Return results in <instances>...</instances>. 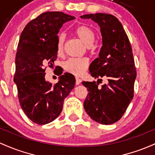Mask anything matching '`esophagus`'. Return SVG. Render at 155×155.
Instances as JSON below:
<instances>
[{
	"mask_svg": "<svg viewBox=\"0 0 155 155\" xmlns=\"http://www.w3.org/2000/svg\"><path fill=\"white\" fill-rule=\"evenodd\" d=\"M75 80H76V81H75V84L76 85H79L80 83H81V79L79 77H76Z\"/></svg>",
	"mask_w": 155,
	"mask_h": 155,
	"instance_id": "34e87169",
	"label": "esophagus"
}]
</instances>
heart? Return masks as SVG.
Wrapping results in <instances>:
<instances>
[{
	"label": "heart",
	"instance_id": "b5f03b06",
	"mask_svg": "<svg viewBox=\"0 0 155 155\" xmlns=\"http://www.w3.org/2000/svg\"><path fill=\"white\" fill-rule=\"evenodd\" d=\"M73 32L84 44L88 46L92 45L95 38V34L90 27L86 25H77ZM65 37L63 34H58L56 41V50L58 54H61L64 50V45ZM88 61L84 58H69L64 64V68L69 72L75 75H81L87 69Z\"/></svg>",
	"mask_w": 155,
	"mask_h": 155
}]
</instances>
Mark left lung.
<instances>
[{
  "instance_id": "1",
  "label": "left lung",
  "mask_w": 155,
  "mask_h": 155,
  "mask_svg": "<svg viewBox=\"0 0 155 155\" xmlns=\"http://www.w3.org/2000/svg\"><path fill=\"white\" fill-rule=\"evenodd\" d=\"M98 23L102 46L99 58L92 61L89 72L92 77L108 83L101 87L96 83L83 81L88 94L84 101L85 110L97 122L111 124L122 117L134 96L136 68L130 40L119 20L112 15L90 14L81 17Z\"/></svg>"
}]
</instances>
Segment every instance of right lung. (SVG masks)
Masks as SVG:
<instances>
[{"label":"right lung","instance_id":"1","mask_svg":"<svg viewBox=\"0 0 155 155\" xmlns=\"http://www.w3.org/2000/svg\"><path fill=\"white\" fill-rule=\"evenodd\" d=\"M74 19L64 12H44L31 20L20 35L14 81L22 110L36 124H46L56 119L62 111L64 99L75 84L74 75L68 72L60 76L55 85L45 78L47 67L53 68L57 58L59 29ZM62 70L59 69L58 75Z\"/></svg>","mask_w":155,"mask_h":155}]
</instances>
